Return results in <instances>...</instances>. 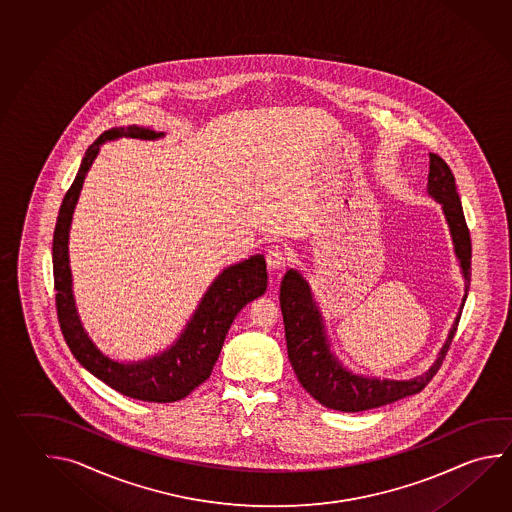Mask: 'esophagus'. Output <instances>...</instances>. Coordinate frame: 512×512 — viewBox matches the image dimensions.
Returning <instances> with one entry per match:
<instances>
[{
	"mask_svg": "<svg viewBox=\"0 0 512 512\" xmlns=\"http://www.w3.org/2000/svg\"><path fill=\"white\" fill-rule=\"evenodd\" d=\"M266 262H268V266H270L272 270H282V268H286L288 262H290V253L286 251V248L275 244V246H270L268 251H266Z\"/></svg>",
	"mask_w": 512,
	"mask_h": 512,
	"instance_id": "34e87169",
	"label": "esophagus"
}]
</instances>
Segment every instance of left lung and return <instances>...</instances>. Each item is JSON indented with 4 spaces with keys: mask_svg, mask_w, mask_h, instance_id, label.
<instances>
[{
    "mask_svg": "<svg viewBox=\"0 0 512 512\" xmlns=\"http://www.w3.org/2000/svg\"><path fill=\"white\" fill-rule=\"evenodd\" d=\"M428 195L438 200L449 224L450 237L454 242V253L458 257L461 273L465 279V295L467 301L470 286V233L461 208L456 180L443 158L430 153L428 167ZM281 310L286 332L288 359L293 372L303 385L304 390L317 399L321 405L341 412H361L368 408L383 407L394 403L397 399L418 394L432 377L436 376L439 366L449 352L450 343L458 330L459 317L450 328L449 337L443 348L439 350L438 359L428 368L425 374L408 379H377L352 374L330 350V343L324 330L323 315L313 301L312 290L308 282L297 270H288L281 282Z\"/></svg>",
    "mask_w": 512,
    "mask_h": 512,
    "instance_id": "1",
    "label": "left lung"
}]
</instances>
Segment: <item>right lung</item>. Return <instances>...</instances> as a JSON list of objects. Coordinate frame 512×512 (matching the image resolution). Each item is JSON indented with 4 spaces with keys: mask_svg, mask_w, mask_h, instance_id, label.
I'll list each match as a JSON object with an SVG mask.
<instances>
[{
    "mask_svg": "<svg viewBox=\"0 0 512 512\" xmlns=\"http://www.w3.org/2000/svg\"><path fill=\"white\" fill-rule=\"evenodd\" d=\"M122 136L157 140L164 133L149 127H115L102 133L87 147L76 178L63 197L54 228L56 312L63 339L85 370L124 396L149 403H173L189 396L211 376L233 319L246 304L266 292V261L262 255H251L250 259L233 264L220 273L211 282L208 292L204 293L199 308L189 319L175 345L169 346L166 352L135 363H120L100 352L85 332L74 303L73 275L69 266V230L85 175L93 166L100 146L107 140Z\"/></svg>",
    "mask_w": 512,
    "mask_h": 512,
    "instance_id": "obj_1",
    "label": "right lung"
}]
</instances>
